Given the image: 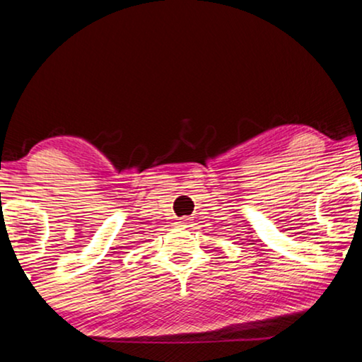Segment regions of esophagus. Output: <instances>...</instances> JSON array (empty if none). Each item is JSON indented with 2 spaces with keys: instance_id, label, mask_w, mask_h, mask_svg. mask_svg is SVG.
Wrapping results in <instances>:
<instances>
[{
  "instance_id": "obj_1",
  "label": "esophagus",
  "mask_w": 362,
  "mask_h": 362,
  "mask_svg": "<svg viewBox=\"0 0 362 362\" xmlns=\"http://www.w3.org/2000/svg\"><path fill=\"white\" fill-rule=\"evenodd\" d=\"M177 226H180V228H188L189 220H180L177 221Z\"/></svg>"
}]
</instances>
